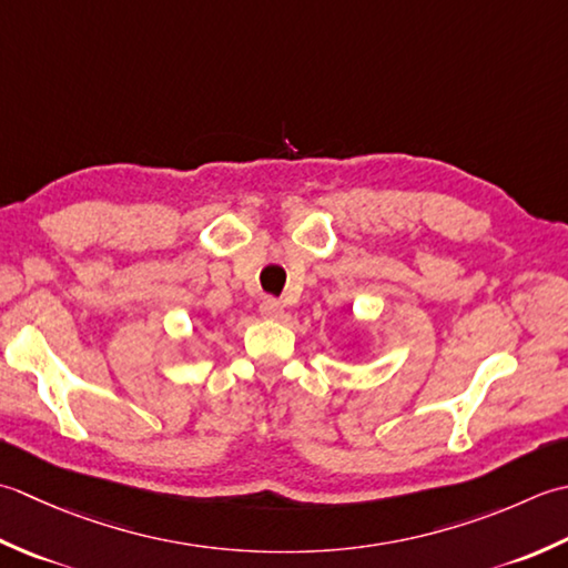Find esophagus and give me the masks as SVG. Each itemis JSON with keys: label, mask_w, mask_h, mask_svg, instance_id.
I'll return each mask as SVG.
<instances>
[{"label": "esophagus", "mask_w": 568, "mask_h": 568, "mask_svg": "<svg viewBox=\"0 0 568 568\" xmlns=\"http://www.w3.org/2000/svg\"><path fill=\"white\" fill-rule=\"evenodd\" d=\"M260 314H262L264 318H282V316H284V306H282V301H276L274 296L262 298V304H260Z\"/></svg>", "instance_id": "esophagus-1"}]
</instances>
